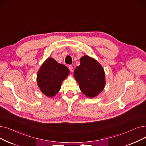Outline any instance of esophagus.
Segmentation results:
<instances>
[{
    "label": "esophagus",
    "instance_id": "1",
    "mask_svg": "<svg viewBox=\"0 0 146 146\" xmlns=\"http://www.w3.org/2000/svg\"><path fill=\"white\" fill-rule=\"evenodd\" d=\"M68 67V69L70 70V72H72V70H73V66H72V65H69Z\"/></svg>",
    "mask_w": 146,
    "mask_h": 146
}]
</instances>
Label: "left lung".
Returning a JSON list of instances; mask_svg holds the SVG:
<instances>
[{"label": "left lung", "mask_w": 146, "mask_h": 146, "mask_svg": "<svg viewBox=\"0 0 146 146\" xmlns=\"http://www.w3.org/2000/svg\"><path fill=\"white\" fill-rule=\"evenodd\" d=\"M74 76L81 92L90 98L97 97L105 87L103 67L96 59L86 55L80 58V65L74 69Z\"/></svg>", "instance_id": "8db88e82"}]
</instances>
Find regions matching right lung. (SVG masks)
I'll use <instances>...</instances> for the list:
<instances>
[{
	"mask_svg": "<svg viewBox=\"0 0 146 146\" xmlns=\"http://www.w3.org/2000/svg\"><path fill=\"white\" fill-rule=\"evenodd\" d=\"M69 73V70L66 66L48 57L37 72V86L44 95L52 98L59 92L62 81Z\"/></svg>",
	"mask_w": 146,
	"mask_h": 146,
	"instance_id": "obj_1",
	"label": "right lung"
}]
</instances>
